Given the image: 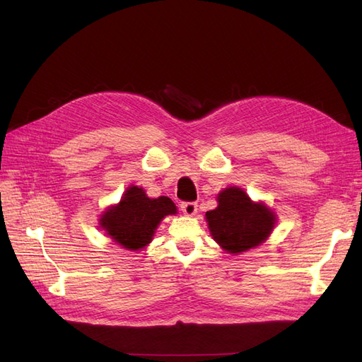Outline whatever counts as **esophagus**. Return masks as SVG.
<instances>
[{"mask_svg": "<svg viewBox=\"0 0 362 362\" xmlns=\"http://www.w3.org/2000/svg\"><path fill=\"white\" fill-rule=\"evenodd\" d=\"M181 211L185 216H194L197 213V204L196 202H182Z\"/></svg>", "mask_w": 362, "mask_h": 362, "instance_id": "esophagus-1", "label": "esophagus"}]
</instances>
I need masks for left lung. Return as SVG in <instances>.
<instances>
[{"mask_svg":"<svg viewBox=\"0 0 362 362\" xmlns=\"http://www.w3.org/2000/svg\"><path fill=\"white\" fill-rule=\"evenodd\" d=\"M217 208L205 218L214 241L224 252L238 255L264 243L277 217L264 202H253L240 187H229L217 196Z\"/></svg>","mask_w":362,"mask_h":362,"instance_id":"obj_1","label":"left lung"}]
</instances>
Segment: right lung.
Returning a JSON list of instances; mask_svg holds the SVG:
<instances>
[{
  "mask_svg": "<svg viewBox=\"0 0 362 362\" xmlns=\"http://www.w3.org/2000/svg\"><path fill=\"white\" fill-rule=\"evenodd\" d=\"M172 214H177V206L169 197L151 199L141 187L132 185L124 192L118 205L105 211L98 223L121 247L138 252L153 241L160 221Z\"/></svg>",
  "mask_w": 362,
  "mask_h": 362,
  "instance_id": "right-lung-1",
  "label": "right lung"
}]
</instances>
